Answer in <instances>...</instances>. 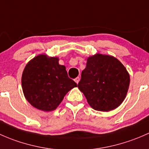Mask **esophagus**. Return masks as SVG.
<instances>
[{"label": "esophagus", "instance_id": "obj_1", "mask_svg": "<svg viewBox=\"0 0 149 149\" xmlns=\"http://www.w3.org/2000/svg\"><path fill=\"white\" fill-rule=\"evenodd\" d=\"M79 80H80V78H79V77H76V78H75V79H74V81H75V82H76L77 84H78V83H79Z\"/></svg>", "mask_w": 149, "mask_h": 149}]
</instances>
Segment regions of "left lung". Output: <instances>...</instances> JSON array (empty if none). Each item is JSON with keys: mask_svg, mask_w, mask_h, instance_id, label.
<instances>
[{"mask_svg": "<svg viewBox=\"0 0 149 149\" xmlns=\"http://www.w3.org/2000/svg\"><path fill=\"white\" fill-rule=\"evenodd\" d=\"M129 85V74L118 59L96 54L87 58L78 88L94 110L108 112L123 102Z\"/></svg>", "mask_w": 149, "mask_h": 149, "instance_id": "left-lung-1", "label": "left lung"}]
</instances>
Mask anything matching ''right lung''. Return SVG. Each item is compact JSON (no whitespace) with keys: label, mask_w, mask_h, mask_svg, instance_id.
Returning a JSON list of instances; mask_svg holds the SVG:
<instances>
[{"label":"right lung","mask_w":149,"mask_h":149,"mask_svg":"<svg viewBox=\"0 0 149 149\" xmlns=\"http://www.w3.org/2000/svg\"><path fill=\"white\" fill-rule=\"evenodd\" d=\"M24 96L34 108L49 112L55 110L76 82L68 77L58 57L39 54L29 61L21 77Z\"/></svg>","instance_id":"obj_1"}]
</instances>
